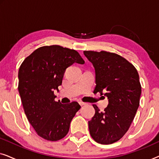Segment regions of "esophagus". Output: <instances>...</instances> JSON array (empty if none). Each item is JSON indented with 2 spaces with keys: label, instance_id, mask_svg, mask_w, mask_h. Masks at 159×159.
<instances>
[{
  "label": "esophagus",
  "instance_id": "esophagus-1",
  "mask_svg": "<svg viewBox=\"0 0 159 159\" xmlns=\"http://www.w3.org/2000/svg\"><path fill=\"white\" fill-rule=\"evenodd\" d=\"M79 103H80V106H84V105H85V104H86L85 103H84V102H82V101H80Z\"/></svg>",
  "mask_w": 159,
  "mask_h": 159
}]
</instances>
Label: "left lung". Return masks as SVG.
I'll return each instance as SVG.
<instances>
[{"label":"left lung","instance_id":"8db88e82","mask_svg":"<svg viewBox=\"0 0 159 159\" xmlns=\"http://www.w3.org/2000/svg\"><path fill=\"white\" fill-rule=\"evenodd\" d=\"M95 71V92L104 94L108 105L88 121L90 134L95 142L114 143L122 138L133 121L140 105L141 85L137 69L118 54L107 51H84Z\"/></svg>","mask_w":159,"mask_h":159}]
</instances>
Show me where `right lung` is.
Returning a JSON list of instances; mask_svg holds the SVG:
<instances>
[{
    "label": "right lung",
    "mask_w": 159,
    "mask_h": 159,
    "mask_svg": "<svg viewBox=\"0 0 159 159\" xmlns=\"http://www.w3.org/2000/svg\"><path fill=\"white\" fill-rule=\"evenodd\" d=\"M84 61L75 50L60 45L43 46L25 59L19 67L18 90L29 122L41 138L57 141L64 138L71 121L81 106L77 102L55 101L66 68Z\"/></svg>",
    "instance_id": "obj_1"
}]
</instances>
